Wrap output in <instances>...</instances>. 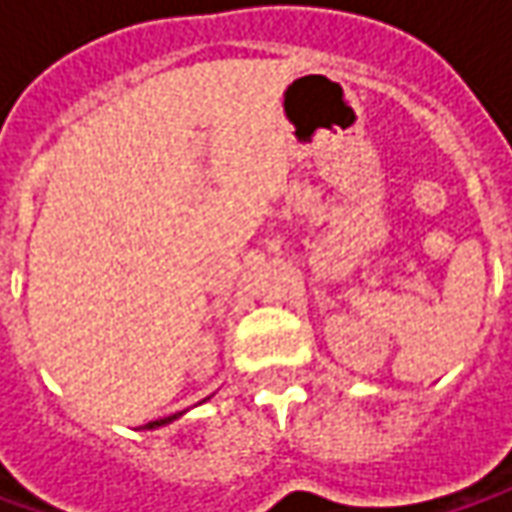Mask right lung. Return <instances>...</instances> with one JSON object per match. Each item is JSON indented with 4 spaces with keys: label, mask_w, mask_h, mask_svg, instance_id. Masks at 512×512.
Returning a JSON list of instances; mask_svg holds the SVG:
<instances>
[{
    "label": "right lung",
    "mask_w": 512,
    "mask_h": 512,
    "mask_svg": "<svg viewBox=\"0 0 512 512\" xmlns=\"http://www.w3.org/2000/svg\"><path fill=\"white\" fill-rule=\"evenodd\" d=\"M207 399H210V396H207ZM182 413H185V410H182ZM182 413H173V416H165V419H156V422H148V424H145V427H142V430H159V427H165V424L176 422V419H179Z\"/></svg>",
    "instance_id": "right-lung-1"
}]
</instances>
